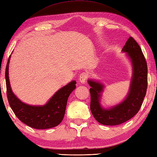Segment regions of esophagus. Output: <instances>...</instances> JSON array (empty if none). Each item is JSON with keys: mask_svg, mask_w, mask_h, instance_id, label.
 Returning <instances> with one entry per match:
<instances>
[{"mask_svg": "<svg viewBox=\"0 0 157 157\" xmlns=\"http://www.w3.org/2000/svg\"><path fill=\"white\" fill-rule=\"evenodd\" d=\"M88 76H89L88 73H87V72L81 73L79 76L80 82H81V83H85L88 78Z\"/></svg>", "mask_w": 157, "mask_h": 157, "instance_id": "obj_1", "label": "esophagus"}]
</instances>
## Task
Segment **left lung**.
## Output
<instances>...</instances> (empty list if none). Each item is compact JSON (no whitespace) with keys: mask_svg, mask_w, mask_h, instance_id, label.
Returning <instances> with one entry per match:
<instances>
[{"mask_svg":"<svg viewBox=\"0 0 157 157\" xmlns=\"http://www.w3.org/2000/svg\"><path fill=\"white\" fill-rule=\"evenodd\" d=\"M122 51L126 52L132 66V76L128 95L123 101L109 109H104L100 100L104 85L94 80H88L90 85V109L99 123L106 126L122 124L135 115L140 111L147 87V67L140 46L130 37Z\"/></svg>","mask_w":157,"mask_h":157,"instance_id":"obj_1","label":"left lung"}]
</instances>
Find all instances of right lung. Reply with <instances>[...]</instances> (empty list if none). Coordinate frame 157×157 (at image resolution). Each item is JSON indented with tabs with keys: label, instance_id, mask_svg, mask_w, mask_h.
Masks as SVG:
<instances>
[{
	"label": "right lung",
	"instance_id": "1",
	"mask_svg": "<svg viewBox=\"0 0 157 157\" xmlns=\"http://www.w3.org/2000/svg\"><path fill=\"white\" fill-rule=\"evenodd\" d=\"M9 57L5 69L6 87L9 104L16 117L29 126L35 129H47L59 124L66 112L70 94L76 88V81H72L61 88L43 106L29 105L20 101L13 93L9 79Z\"/></svg>",
	"mask_w": 157,
	"mask_h": 157
}]
</instances>
